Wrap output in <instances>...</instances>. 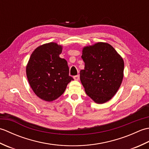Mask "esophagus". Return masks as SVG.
<instances>
[{
	"label": "esophagus",
	"mask_w": 149,
	"mask_h": 149,
	"mask_svg": "<svg viewBox=\"0 0 149 149\" xmlns=\"http://www.w3.org/2000/svg\"><path fill=\"white\" fill-rule=\"evenodd\" d=\"M74 79H75V80H76V81H79V79H80L79 75H75V76H74Z\"/></svg>",
	"instance_id": "1"
}]
</instances>
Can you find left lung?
I'll use <instances>...</instances> for the list:
<instances>
[{"label": "left lung", "instance_id": "1", "mask_svg": "<svg viewBox=\"0 0 149 149\" xmlns=\"http://www.w3.org/2000/svg\"><path fill=\"white\" fill-rule=\"evenodd\" d=\"M82 52L84 69L80 71V79L86 93L95 103H105L122 84L123 58L110 44L104 42L84 47Z\"/></svg>", "mask_w": 149, "mask_h": 149}]
</instances>
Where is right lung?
<instances>
[{
    "instance_id": "right-lung-1",
    "label": "right lung",
    "mask_w": 149,
    "mask_h": 149,
    "mask_svg": "<svg viewBox=\"0 0 149 149\" xmlns=\"http://www.w3.org/2000/svg\"><path fill=\"white\" fill-rule=\"evenodd\" d=\"M62 50V45L54 42L43 44L33 52L26 66L31 88L36 96L47 102L58 99L74 80L69 75L67 61L59 58Z\"/></svg>"
}]
</instances>
